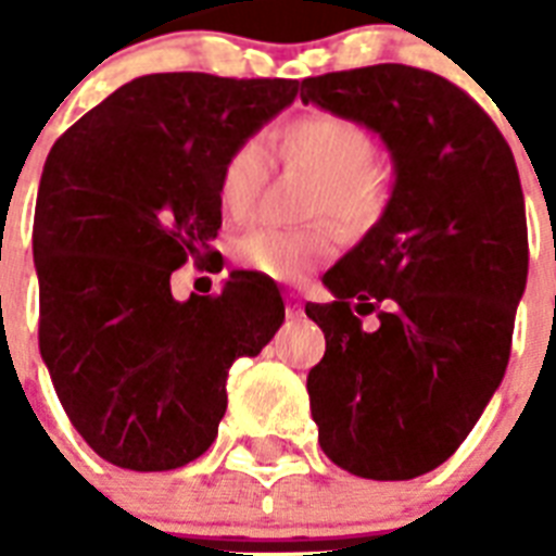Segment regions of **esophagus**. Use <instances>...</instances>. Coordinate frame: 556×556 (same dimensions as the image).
Masks as SVG:
<instances>
[{
	"label": "esophagus",
	"mask_w": 556,
	"mask_h": 556,
	"mask_svg": "<svg viewBox=\"0 0 556 556\" xmlns=\"http://www.w3.org/2000/svg\"><path fill=\"white\" fill-rule=\"evenodd\" d=\"M286 314L291 320H300V317H303V303H300V296H296L294 291L286 294Z\"/></svg>",
	"instance_id": "34e87169"
}]
</instances>
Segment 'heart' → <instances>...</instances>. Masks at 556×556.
Masks as SVG:
<instances>
[{"instance_id":"obj_1","label":"heart","mask_w":556,"mask_h":556,"mask_svg":"<svg viewBox=\"0 0 556 556\" xmlns=\"http://www.w3.org/2000/svg\"><path fill=\"white\" fill-rule=\"evenodd\" d=\"M270 147L288 167L312 173L305 213H331L349 230H369L387 207V178L375 167L378 150L371 135L355 121L331 112L305 115L279 126ZM270 155L265 143L242 141L222 164L218 204L230 218L248 216L268 185ZM338 244L329 222L300 227H251L233 239V260L244 270L279 282L305 277L317 262L329 260Z\"/></svg>"}]
</instances>
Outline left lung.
<instances>
[{"label":"left lung","mask_w":556,"mask_h":556,"mask_svg":"<svg viewBox=\"0 0 556 556\" xmlns=\"http://www.w3.org/2000/svg\"><path fill=\"white\" fill-rule=\"evenodd\" d=\"M300 98L378 132L395 164L378 225L323 277L334 300L305 314L326 334L308 371L323 453L404 482L456 453L508 369L528 279L517 161L470 94L413 65L308 77Z\"/></svg>","instance_id":"left-lung-1"}]
</instances>
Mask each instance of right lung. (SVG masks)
Returning <instances> with one entry per match:
<instances>
[{"label":"right lung","instance_id":"obj_1","mask_svg":"<svg viewBox=\"0 0 556 556\" xmlns=\"http://www.w3.org/2000/svg\"><path fill=\"white\" fill-rule=\"evenodd\" d=\"M296 80L147 74L65 129L34 216L39 355L74 430L126 470H176L213 444L227 371L286 320L274 279L233 270L222 294L178 303L185 262L213 251L218 173L291 106Z\"/></svg>","mask_w":556,"mask_h":556}]
</instances>
